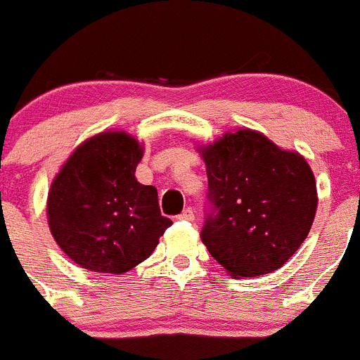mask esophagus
I'll return each instance as SVG.
<instances>
[{"label":"esophagus","mask_w":360,"mask_h":360,"mask_svg":"<svg viewBox=\"0 0 360 360\" xmlns=\"http://www.w3.org/2000/svg\"><path fill=\"white\" fill-rule=\"evenodd\" d=\"M179 219L180 220H187V222H192V220H194V210L185 208L184 212H181L179 215Z\"/></svg>","instance_id":"esophagus-1"}]
</instances>
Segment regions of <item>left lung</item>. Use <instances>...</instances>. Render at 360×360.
<instances>
[{"label": "left lung", "instance_id": "8db88e82", "mask_svg": "<svg viewBox=\"0 0 360 360\" xmlns=\"http://www.w3.org/2000/svg\"><path fill=\"white\" fill-rule=\"evenodd\" d=\"M208 175L201 240L234 278L268 275L301 247L316 213V181L301 154L254 129L199 147Z\"/></svg>", "mask_w": 360, "mask_h": 360}]
</instances>
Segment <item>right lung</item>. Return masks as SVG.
Instances as JSON below:
<instances>
[{
    "label": "right lung",
    "mask_w": 360,
    "mask_h": 360,
    "mask_svg": "<svg viewBox=\"0 0 360 360\" xmlns=\"http://www.w3.org/2000/svg\"><path fill=\"white\" fill-rule=\"evenodd\" d=\"M143 147L126 131H103L75 148L52 180L47 220L80 268L122 275L143 262L172 226L158 188L136 180Z\"/></svg>",
    "instance_id": "add662e5"
}]
</instances>
